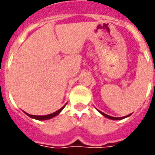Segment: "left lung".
Here are the masks:
<instances>
[{
  "mask_svg": "<svg viewBox=\"0 0 155 155\" xmlns=\"http://www.w3.org/2000/svg\"><path fill=\"white\" fill-rule=\"evenodd\" d=\"M99 112H100V113H101L102 115L104 116L105 117L109 118V119H112V120H121V119H124V118L127 117H129V116H130V115L125 116V117H111V116H108V115H107V114H105V113H102V112H101V111H99Z\"/></svg>",
  "mask_w": 155,
  "mask_h": 155,
  "instance_id": "1",
  "label": "left lung"
}]
</instances>
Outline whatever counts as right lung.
<instances>
[{
  "label": "right lung",
  "instance_id": "1",
  "mask_svg": "<svg viewBox=\"0 0 155 155\" xmlns=\"http://www.w3.org/2000/svg\"><path fill=\"white\" fill-rule=\"evenodd\" d=\"M65 107V105L63 106V107H62V108H60V109H58V111H56V112H54V113H51V114H48V115H45V116H35V115H30V114H28V113H26L30 117H32V118H35V119H37V120H48V119H51V118L54 117H55V116H57L58 114V113H60L61 111L63 110V108Z\"/></svg>",
  "mask_w": 155,
  "mask_h": 155
}]
</instances>
